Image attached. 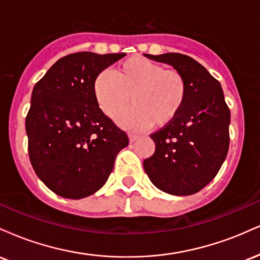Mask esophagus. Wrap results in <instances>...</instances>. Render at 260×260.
Wrapping results in <instances>:
<instances>
[{"label": "esophagus", "mask_w": 260, "mask_h": 260, "mask_svg": "<svg viewBox=\"0 0 260 260\" xmlns=\"http://www.w3.org/2000/svg\"><path fill=\"white\" fill-rule=\"evenodd\" d=\"M128 138H129V142H131V143H133V142H136L137 139H138V136H136V134L129 133V134H128Z\"/></svg>", "instance_id": "34e87169"}]
</instances>
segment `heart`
Instances as JSON below:
<instances>
[{
  "label": "heart",
  "instance_id": "obj_1",
  "mask_svg": "<svg viewBox=\"0 0 260 260\" xmlns=\"http://www.w3.org/2000/svg\"><path fill=\"white\" fill-rule=\"evenodd\" d=\"M101 111L115 117L131 101L134 105L122 112L117 122L132 131L165 127L180 115L188 96V84L180 72L140 56L121 62L113 72L103 71L92 84Z\"/></svg>",
  "mask_w": 260,
  "mask_h": 260
}]
</instances>
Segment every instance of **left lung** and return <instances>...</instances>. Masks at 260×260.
I'll return each mask as SVG.
<instances>
[{
  "instance_id": "8db88e82",
  "label": "left lung",
  "mask_w": 260,
  "mask_h": 260,
  "mask_svg": "<svg viewBox=\"0 0 260 260\" xmlns=\"http://www.w3.org/2000/svg\"><path fill=\"white\" fill-rule=\"evenodd\" d=\"M147 57L180 72L188 96L177 118L150 134L155 153L143 162L144 171L162 192L194 194L215 177L229 151L231 115L221 84L189 56L169 52Z\"/></svg>"
}]
</instances>
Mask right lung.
I'll return each mask as SVG.
<instances>
[{
  "mask_svg": "<svg viewBox=\"0 0 260 260\" xmlns=\"http://www.w3.org/2000/svg\"><path fill=\"white\" fill-rule=\"evenodd\" d=\"M126 53L77 52L59 58L35 84L25 118L29 159L56 194L80 199L106 183L128 137L101 111L98 74Z\"/></svg>",
  "mask_w": 260,
  "mask_h": 260,
  "instance_id": "1",
  "label": "right lung"
}]
</instances>
